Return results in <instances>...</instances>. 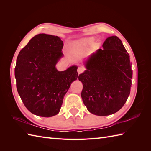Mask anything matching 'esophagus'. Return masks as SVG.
Masks as SVG:
<instances>
[{"mask_svg":"<svg viewBox=\"0 0 151 151\" xmlns=\"http://www.w3.org/2000/svg\"><path fill=\"white\" fill-rule=\"evenodd\" d=\"M84 70V68L83 67H78V68H77V72H78L79 74H81L82 72H83Z\"/></svg>","mask_w":151,"mask_h":151,"instance_id":"obj_1","label":"esophagus"}]
</instances>
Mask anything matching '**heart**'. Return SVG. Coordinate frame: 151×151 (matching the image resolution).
Wrapping results in <instances>:
<instances>
[{"label":"heart","mask_w":151,"mask_h":151,"mask_svg":"<svg viewBox=\"0 0 151 151\" xmlns=\"http://www.w3.org/2000/svg\"><path fill=\"white\" fill-rule=\"evenodd\" d=\"M94 37L91 36V37H87L81 38L79 40L76 41L74 43V47L77 48H81L85 47L88 46V45L92 44L94 42Z\"/></svg>","instance_id":"1"}]
</instances>
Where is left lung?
Returning a JSON list of instances; mask_svg holds the SVG:
<instances>
[{
	"instance_id": "1",
	"label": "left lung",
	"mask_w": 151,
	"mask_h": 151,
	"mask_svg": "<svg viewBox=\"0 0 151 151\" xmlns=\"http://www.w3.org/2000/svg\"><path fill=\"white\" fill-rule=\"evenodd\" d=\"M79 76L83 84L81 97L88 110L98 116L119 111L130 93L132 71L129 54L116 36H109L84 62Z\"/></svg>"
}]
</instances>
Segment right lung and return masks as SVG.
Instances as JSON below:
<instances>
[{
    "instance_id": "obj_1",
    "label": "right lung",
    "mask_w": 151,
    "mask_h": 151,
    "mask_svg": "<svg viewBox=\"0 0 151 151\" xmlns=\"http://www.w3.org/2000/svg\"><path fill=\"white\" fill-rule=\"evenodd\" d=\"M63 41L57 36L38 34L17 57L15 77L17 92L34 115L51 117L60 111L63 97L78 77L76 65L58 71L56 64L63 56Z\"/></svg>"
}]
</instances>
